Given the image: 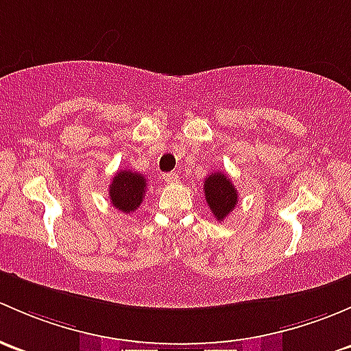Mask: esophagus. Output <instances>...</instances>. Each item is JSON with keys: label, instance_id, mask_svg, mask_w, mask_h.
I'll list each match as a JSON object with an SVG mask.
<instances>
[{"label": "esophagus", "instance_id": "obj_1", "mask_svg": "<svg viewBox=\"0 0 351 351\" xmlns=\"http://www.w3.org/2000/svg\"><path fill=\"white\" fill-rule=\"evenodd\" d=\"M162 179H164L165 182H177L179 176H177L176 172H167V174H162Z\"/></svg>", "mask_w": 351, "mask_h": 351}]
</instances>
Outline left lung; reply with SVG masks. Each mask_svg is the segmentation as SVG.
Segmentation results:
<instances>
[{"label": "left lung", "mask_w": 351, "mask_h": 351, "mask_svg": "<svg viewBox=\"0 0 351 351\" xmlns=\"http://www.w3.org/2000/svg\"><path fill=\"white\" fill-rule=\"evenodd\" d=\"M204 196L213 216L223 221L238 204V193L230 177L223 172H215L204 180Z\"/></svg>", "instance_id": "left-lung-1"}]
</instances>
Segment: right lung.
Instances as JSON below:
<instances>
[{
  "label": "right lung",
  "instance_id": "1",
  "mask_svg": "<svg viewBox=\"0 0 351 351\" xmlns=\"http://www.w3.org/2000/svg\"><path fill=\"white\" fill-rule=\"evenodd\" d=\"M147 191V179L138 172L118 171L110 184V201L118 211L130 215L140 208Z\"/></svg>",
  "mask_w": 351,
  "mask_h": 351
}]
</instances>
